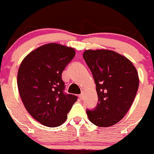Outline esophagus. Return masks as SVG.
Listing matches in <instances>:
<instances>
[{"label": "esophagus", "instance_id": "34e87169", "mask_svg": "<svg viewBox=\"0 0 154 154\" xmlns=\"http://www.w3.org/2000/svg\"><path fill=\"white\" fill-rule=\"evenodd\" d=\"M79 98L80 99V100H83V99H84V93H80V95H79Z\"/></svg>", "mask_w": 154, "mask_h": 154}]
</instances>
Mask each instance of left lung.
Instances as JSON below:
<instances>
[{
	"instance_id": "obj_1",
	"label": "left lung",
	"mask_w": 154,
	"mask_h": 154,
	"mask_svg": "<svg viewBox=\"0 0 154 154\" xmlns=\"http://www.w3.org/2000/svg\"><path fill=\"white\" fill-rule=\"evenodd\" d=\"M94 79L98 103L87 110L98 127L116 125L125 116L139 86L137 70L127 57L109 50H86L83 54Z\"/></svg>"
}]
</instances>
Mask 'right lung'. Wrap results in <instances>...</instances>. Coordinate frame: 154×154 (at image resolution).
<instances>
[{
	"instance_id": "obj_1",
	"label": "right lung",
	"mask_w": 154,
	"mask_h": 154,
	"mask_svg": "<svg viewBox=\"0 0 154 154\" xmlns=\"http://www.w3.org/2000/svg\"><path fill=\"white\" fill-rule=\"evenodd\" d=\"M74 56L73 48L50 43L30 52L19 67L17 86L23 103L43 125L53 128L62 125L77 101V96L64 93L61 77Z\"/></svg>"
}]
</instances>
